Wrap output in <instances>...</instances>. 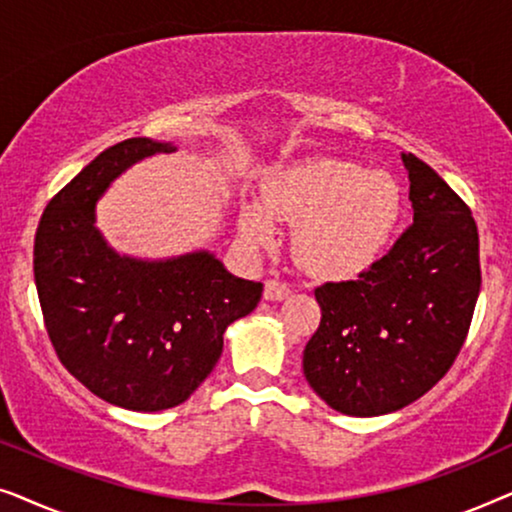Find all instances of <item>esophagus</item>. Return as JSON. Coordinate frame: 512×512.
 Returning <instances> with one entry per match:
<instances>
[{
    "mask_svg": "<svg viewBox=\"0 0 512 512\" xmlns=\"http://www.w3.org/2000/svg\"><path fill=\"white\" fill-rule=\"evenodd\" d=\"M291 293V286L279 282V279H265V289H263V296L265 300H282Z\"/></svg>",
    "mask_w": 512,
    "mask_h": 512,
    "instance_id": "esophagus-1",
    "label": "esophagus"
}]
</instances>
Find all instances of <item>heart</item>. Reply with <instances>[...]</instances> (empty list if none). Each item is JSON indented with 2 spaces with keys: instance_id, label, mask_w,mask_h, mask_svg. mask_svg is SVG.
Segmentation results:
<instances>
[{
  "instance_id": "1",
  "label": "heart",
  "mask_w": 512,
  "mask_h": 512,
  "mask_svg": "<svg viewBox=\"0 0 512 512\" xmlns=\"http://www.w3.org/2000/svg\"><path fill=\"white\" fill-rule=\"evenodd\" d=\"M401 188L387 174L338 158L305 160L270 174L261 202H244L237 230L251 249H270L277 223L298 226L296 256L326 279L368 272L394 240Z\"/></svg>"
}]
</instances>
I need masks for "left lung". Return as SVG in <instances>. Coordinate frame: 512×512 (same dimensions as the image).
<instances>
[{"mask_svg":"<svg viewBox=\"0 0 512 512\" xmlns=\"http://www.w3.org/2000/svg\"><path fill=\"white\" fill-rule=\"evenodd\" d=\"M412 226L368 272L314 289L321 321L303 352L310 387L333 410H401L443 380L480 293L471 209L424 160L403 153Z\"/></svg>","mask_w":512,"mask_h":512,"instance_id":"left-lung-1","label":"left lung"}]
</instances>
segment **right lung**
Masks as SVG:
<instances>
[{
	"mask_svg": "<svg viewBox=\"0 0 512 512\" xmlns=\"http://www.w3.org/2000/svg\"><path fill=\"white\" fill-rule=\"evenodd\" d=\"M170 151L146 137L109 146L53 195L34 235V282L60 363L102 401L137 412L184 403L214 370L228 324L263 293L209 251L137 261L107 247L95 202L132 163Z\"/></svg>",
	"mask_w": 512,
	"mask_h": 512,
	"instance_id": "add662e5",
	"label": "right lung"
}]
</instances>
